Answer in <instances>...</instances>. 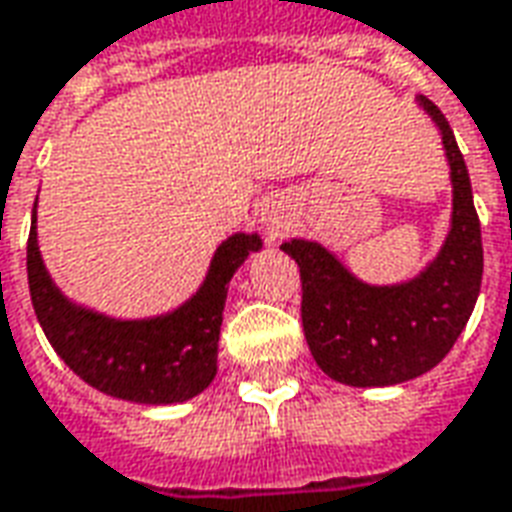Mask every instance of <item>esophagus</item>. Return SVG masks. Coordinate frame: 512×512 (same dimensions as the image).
<instances>
[{
	"mask_svg": "<svg viewBox=\"0 0 512 512\" xmlns=\"http://www.w3.org/2000/svg\"><path fill=\"white\" fill-rule=\"evenodd\" d=\"M268 230H271V235L279 233V224H271V227H268Z\"/></svg>",
	"mask_w": 512,
	"mask_h": 512,
	"instance_id": "esophagus-1",
	"label": "esophagus"
}]
</instances>
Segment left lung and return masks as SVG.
<instances>
[{"mask_svg":"<svg viewBox=\"0 0 512 512\" xmlns=\"http://www.w3.org/2000/svg\"><path fill=\"white\" fill-rule=\"evenodd\" d=\"M419 106L439 126L450 161L452 222L439 255L400 285H367L326 246L282 244L299 263L301 323L315 362L348 386H392L428 373L450 354L483 282V238L472 180L447 117L425 95Z\"/></svg>","mask_w":512,"mask_h":512,"instance_id":"obj_1","label":"left lung"}]
</instances>
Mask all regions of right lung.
<instances>
[{"label": "right lung", "instance_id": "obj_1", "mask_svg": "<svg viewBox=\"0 0 512 512\" xmlns=\"http://www.w3.org/2000/svg\"><path fill=\"white\" fill-rule=\"evenodd\" d=\"M38 216L32 211L27 277L32 307L51 348L76 376L104 395L169 406L200 395L216 376L227 282L263 241L235 233L216 249L200 290L178 310L142 321H120L73 304L51 282L38 249Z\"/></svg>", "mask_w": 512, "mask_h": 512}]
</instances>
